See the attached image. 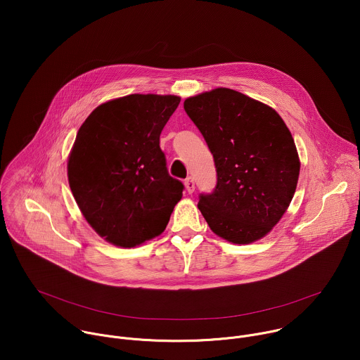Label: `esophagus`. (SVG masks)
I'll use <instances>...</instances> for the list:
<instances>
[{"label": "esophagus", "instance_id": "34e87169", "mask_svg": "<svg viewBox=\"0 0 360 360\" xmlns=\"http://www.w3.org/2000/svg\"><path fill=\"white\" fill-rule=\"evenodd\" d=\"M185 188H186V192H188V193H193V191H195V182H193L192 178H186V179H185Z\"/></svg>", "mask_w": 360, "mask_h": 360}]
</instances>
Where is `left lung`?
Returning <instances> with one entry per match:
<instances>
[{"mask_svg":"<svg viewBox=\"0 0 360 360\" xmlns=\"http://www.w3.org/2000/svg\"><path fill=\"white\" fill-rule=\"evenodd\" d=\"M188 117L214 155L217 186L200 193L198 208L212 232L232 243L264 238L295 195L300 162L279 114L229 88L184 102Z\"/></svg>","mask_w":360,"mask_h":360,"instance_id":"8db88e82","label":"left lung"}]
</instances>
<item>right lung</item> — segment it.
<instances>
[{
	"instance_id": "add662e5",
	"label": "right lung",
	"mask_w": 360,
	"mask_h": 360,
	"mask_svg": "<svg viewBox=\"0 0 360 360\" xmlns=\"http://www.w3.org/2000/svg\"><path fill=\"white\" fill-rule=\"evenodd\" d=\"M181 102L131 94L96 107L68 158V182L86 222L105 240L134 248L161 235L184 185L168 174L160 135Z\"/></svg>"
}]
</instances>
